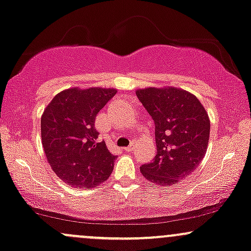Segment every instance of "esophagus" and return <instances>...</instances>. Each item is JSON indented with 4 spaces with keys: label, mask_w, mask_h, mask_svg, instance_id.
<instances>
[{
    "label": "esophagus",
    "mask_w": 251,
    "mask_h": 251,
    "mask_svg": "<svg viewBox=\"0 0 251 251\" xmlns=\"http://www.w3.org/2000/svg\"><path fill=\"white\" fill-rule=\"evenodd\" d=\"M133 149H134V143H131V144L128 145L127 148H125V149H124V150H125L126 152H131V151L133 150Z\"/></svg>",
    "instance_id": "1"
}]
</instances>
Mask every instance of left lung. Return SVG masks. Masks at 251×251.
Masks as SVG:
<instances>
[{
    "instance_id": "1",
    "label": "left lung",
    "mask_w": 251,
    "mask_h": 251,
    "mask_svg": "<svg viewBox=\"0 0 251 251\" xmlns=\"http://www.w3.org/2000/svg\"><path fill=\"white\" fill-rule=\"evenodd\" d=\"M136 94L155 123L157 153L140 173L157 186H172L192 174L206 155L210 118L203 106L187 90L149 87Z\"/></svg>"
}]
</instances>
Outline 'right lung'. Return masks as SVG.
I'll use <instances>...</instances> for the list:
<instances>
[{
	"label": "right lung",
	"mask_w": 251,
	"mask_h": 251,
	"mask_svg": "<svg viewBox=\"0 0 251 251\" xmlns=\"http://www.w3.org/2000/svg\"><path fill=\"white\" fill-rule=\"evenodd\" d=\"M117 94L114 88H70L52 99L41 115V143L52 170L75 188L106 182L117 156L99 140L95 118Z\"/></svg>",
	"instance_id": "add662e5"
}]
</instances>
